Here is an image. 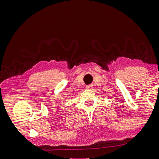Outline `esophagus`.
I'll use <instances>...</instances> for the list:
<instances>
[{
  "label": "esophagus",
  "instance_id": "esophagus-1",
  "mask_svg": "<svg viewBox=\"0 0 159 159\" xmlns=\"http://www.w3.org/2000/svg\"><path fill=\"white\" fill-rule=\"evenodd\" d=\"M86 88H87L88 89H91V88H93V85H88Z\"/></svg>",
  "mask_w": 159,
  "mask_h": 159
}]
</instances>
